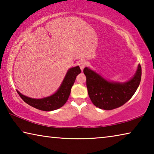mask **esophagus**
<instances>
[{"label": "esophagus", "instance_id": "34e87169", "mask_svg": "<svg viewBox=\"0 0 154 154\" xmlns=\"http://www.w3.org/2000/svg\"><path fill=\"white\" fill-rule=\"evenodd\" d=\"M79 65L80 69H82V71H83V70L84 69V68H85V66H86L87 62H86V61H85V60H82V61H81V62H79Z\"/></svg>", "mask_w": 154, "mask_h": 154}]
</instances>
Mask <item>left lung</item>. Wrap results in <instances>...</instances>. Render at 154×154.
Listing matches in <instances>:
<instances>
[{"instance_id":"left-lung-1","label":"left lung","mask_w":154,"mask_h":154,"mask_svg":"<svg viewBox=\"0 0 154 154\" xmlns=\"http://www.w3.org/2000/svg\"><path fill=\"white\" fill-rule=\"evenodd\" d=\"M83 73L92 103L101 109L112 110L124 105L134 95L141 79V66L139 64L134 76L124 83L108 82L87 67L83 69Z\"/></svg>"}]
</instances>
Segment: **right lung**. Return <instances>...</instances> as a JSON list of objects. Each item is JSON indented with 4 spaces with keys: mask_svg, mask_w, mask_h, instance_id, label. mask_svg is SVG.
<instances>
[{
    "mask_svg": "<svg viewBox=\"0 0 154 154\" xmlns=\"http://www.w3.org/2000/svg\"><path fill=\"white\" fill-rule=\"evenodd\" d=\"M79 66H75L68 71L64 79L58 90L49 97L41 99L31 98L24 96L17 91L21 98L28 105L37 109L45 111H54L62 107L68 100L71 94V90L73 85L76 77L81 73Z\"/></svg>",
    "mask_w": 154,
    "mask_h": 154,
    "instance_id": "1",
    "label": "right lung"
}]
</instances>
